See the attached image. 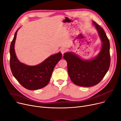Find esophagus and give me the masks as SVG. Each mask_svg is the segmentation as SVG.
Returning <instances> with one entry per match:
<instances>
[{
	"label": "esophagus",
	"instance_id": "obj_1",
	"mask_svg": "<svg viewBox=\"0 0 121 121\" xmlns=\"http://www.w3.org/2000/svg\"><path fill=\"white\" fill-rule=\"evenodd\" d=\"M60 51H61V53L63 55L66 52H67V48H62L61 49Z\"/></svg>",
	"mask_w": 121,
	"mask_h": 121
}]
</instances>
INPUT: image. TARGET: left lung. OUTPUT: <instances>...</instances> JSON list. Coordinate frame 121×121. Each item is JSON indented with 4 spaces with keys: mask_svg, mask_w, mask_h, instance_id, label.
<instances>
[{
    "mask_svg": "<svg viewBox=\"0 0 121 121\" xmlns=\"http://www.w3.org/2000/svg\"><path fill=\"white\" fill-rule=\"evenodd\" d=\"M100 40L101 48L94 58L85 60L73 52L64 54L67 62L68 72L71 80L75 85L91 87L98 84L108 72L110 64V43L103 28L93 22Z\"/></svg>",
    "mask_w": 121,
    "mask_h": 121,
    "instance_id": "obj_1",
    "label": "left lung"
}]
</instances>
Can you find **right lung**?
<instances>
[{"instance_id":"obj_1","label":"right lung","mask_w":121,"mask_h":121,"mask_svg":"<svg viewBox=\"0 0 121 121\" xmlns=\"http://www.w3.org/2000/svg\"><path fill=\"white\" fill-rule=\"evenodd\" d=\"M18 28L15 32L10 48V65L13 75L23 87L30 90H35L47 85L53 69L62 58L60 52L50 56L40 64L29 66L20 62L17 58L15 43Z\"/></svg>"}]
</instances>
